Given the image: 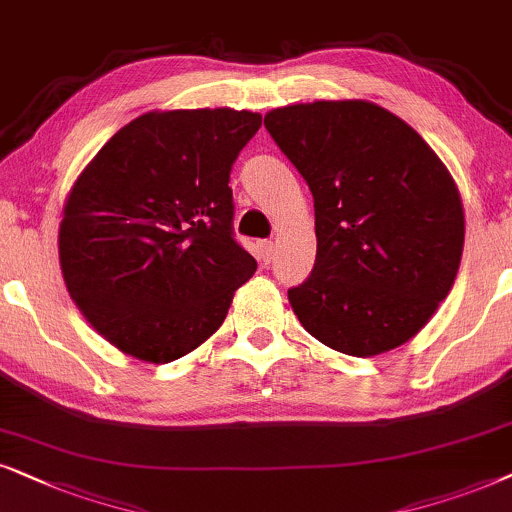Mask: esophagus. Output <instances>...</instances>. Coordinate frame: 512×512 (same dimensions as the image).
<instances>
[{
    "label": "esophagus",
    "instance_id": "1",
    "mask_svg": "<svg viewBox=\"0 0 512 512\" xmlns=\"http://www.w3.org/2000/svg\"><path fill=\"white\" fill-rule=\"evenodd\" d=\"M260 252H262V260H264V262H271V260H274L276 243H274V241H262V243H260Z\"/></svg>",
    "mask_w": 512,
    "mask_h": 512
}]
</instances>
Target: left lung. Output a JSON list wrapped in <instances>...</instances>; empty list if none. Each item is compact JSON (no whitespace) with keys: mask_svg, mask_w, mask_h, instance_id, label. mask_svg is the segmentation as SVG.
<instances>
[{"mask_svg":"<svg viewBox=\"0 0 512 512\" xmlns=\"http://www.w3.org/2000/svg\"><path fill=\"white\" fill-rule=\"evenodd\" d=\"M264 126L313 194L316 264L288 290L304 330L346 356L410 342L452 290L459 189L426 140L367 100L278 107Z\"/></svg>","mask_w":512,"mask_h":512,"instance_id":"left-lung-1","label":"left lung"}]
</instances>
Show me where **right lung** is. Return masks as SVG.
I'll return each mask as SVG.
<instances>
[{"label":"right lung","instance_id":"obj_1","mask_svg":"<svg viewBox=\"0 0 512 512\" xmlns=\"http://www.w3.org/2000/svg\"><path fill=\"white\" fill-rule=\"evenodd\" d=\"M255 112H147L77 177L58 234L67 292L128 356L170 363L224 323L257 262L234 238L229 173Z\"/></svg>","mask_w":512,"mask_h":512}]
</instances>
